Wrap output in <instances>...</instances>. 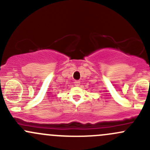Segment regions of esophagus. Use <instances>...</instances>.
<instances>
[{"mask_svg": "<svg viewBox=\"0 0 150 150\" xmlns=\"http://www.w3.org/2000/svg\"><path fill=\"white\" fill-rule=\"evenodd\" d=\"M80 83H81V82H80L79 81H75V82H74V84H75V86H79Z\"/></svg>", "mask_w": 150, "mask_h": 150, "instance_id": "esophagus-1", "label": "esophagus"}]
</instances>
